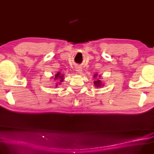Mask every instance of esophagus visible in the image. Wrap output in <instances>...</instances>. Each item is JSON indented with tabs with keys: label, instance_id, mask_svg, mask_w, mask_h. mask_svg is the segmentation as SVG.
I'll return each mask as SVG.
<instances>
[{
	"label": "esophagus",
	"instance_id": "1",
	"mask_svg": "<svg viewBox=\"0 0 154 154\" xmlns=\"http://www.w3.org/2000/svg\"><path fill=\"white\" fill-rule=\"evenodd\" d=\"M75 70H76L77 72H79V74H82V72H83V70H82V68L80 67V66H77V67L75 68Z\"/></svg>",
	"mask_w": 154,
	"mask_h": 154
}]
</instances>
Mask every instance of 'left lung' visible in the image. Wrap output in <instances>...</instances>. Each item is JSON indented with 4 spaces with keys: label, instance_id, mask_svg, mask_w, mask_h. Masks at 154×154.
<instances>
[{
    "label": "left lung",
    "instance_id": "left-lung-1",
    "mask_svg": "<svg viewBox=\"0 0 154 154\" xmlns=\"http://www.w3.org/2000/svg\"><path fill=\"white\" fill-rule=\"evenodd\" d=\"M99 77H101V76L100 75H98V74H97V73H95V74H94V77H93V78L94 79H95V81H94V85H95V87H102V86H104V84L102 83V82H101L100 80V78Z\"/></svg>",
    "mask_w": 154,
    "mask_h": 154
}]
</instances>
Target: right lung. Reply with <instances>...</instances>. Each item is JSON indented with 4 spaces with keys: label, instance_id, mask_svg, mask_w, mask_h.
Wrapping results in <instances>:
<instances>
[{
    "label": "right lung",
    "instance_id": "obj_1",
    "mask_svg": "<svg viewBox=\"0 0 154 154\" xmlns=\"http://www.w3.org/2000/svg\"><path fill=\"white\" fill-rule=\"evenodd\" d=\"M63 77H64V75L61 74V72H57L56 75H54V77H53V79L57 82L56 86H57L58 85H59V84H60V83L58 84V82H62L63 81L64 79Z\"/></svg>",
    "mask_w": 154,
    "mask_h": 154
}]
</instances>
